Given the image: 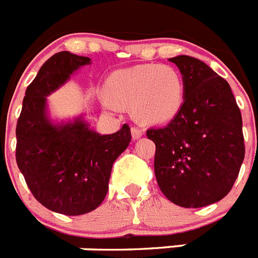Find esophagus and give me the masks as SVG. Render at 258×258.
Here are the masks:
<instances>
[{
  "label": "esophagus",
  "mask_w": 258,
  "mask_h": 258,
  "mask_svg": "<svg viewBox=\"0 0 258 258\" xmlns=\"http://www.w3.org/2000/svg\"><path fill=\"white\" fill-rule=\"evenodd\" d=\"M143 133H145V131L141 129V127L138 126L132 127V136H133V140H138V138H141V137L143 136Z\"/></svg>",
  "instance_id": "obj_1"
}]
</instances>
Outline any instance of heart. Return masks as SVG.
Listing matches in <instances>:
<instances>
[{"label":"heart","instance_id":"1","mask_svg":"<svg viewBox=\"0 0 258 258\" xmlns=\"http://www.w3.org/2000/svg\"><path fill=\"white\" fill-rule=\"evenodd\" d=\"M104 94L118 107H133L137 118L145 122L172 120L183 102V81L172 66L142 64L113 72Z\"/></svg>","mask_w":258,"mask_h":258}]
</instances>
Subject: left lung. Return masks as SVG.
I'll return each mask as SVG.
<instances>
[{
	"label": "left lung",
	"instance_id": "obj_1",
	"mask_svg": "<svg viewBox=\"0 0 258 258\" xmlns=\"http://www.w3.org/2000/svg\"><path fill=\"white\" fill-rule=\"evenodd\" d=\"M183 80V103L154 141L155 175L166 199L200 208L226 197L244 160L241 113L226 80L197 58L169 59Z\"/></svg>",
	"mask_w": 258,
	"mask_h": 258
}]
</instances>
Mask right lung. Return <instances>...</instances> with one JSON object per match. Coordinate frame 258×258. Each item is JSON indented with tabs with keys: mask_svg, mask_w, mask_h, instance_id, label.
<instances>
[{
	"mask_svg": "<svg viewBox=\"0 0 258 258\" xmlns=\"http://www.w3.org/2000/svg\"><path fill=\"white\" fill-rule=\"evenodd\" d=\"M85 64H90V58L70 51L47 59L27 88L17 124L15 156L29 190L42 206L66 216L101 206L113 163L132 140L127 124L101 136L81 117L56 125L49 120L46 97Z\"/></svg>",
	"mask_w": 258,
	"mask_h": 258,
	"instance_id": "obj_1",
	"label": "right lung"
}]
</instances>
